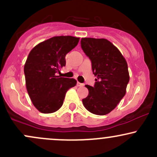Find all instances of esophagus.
I'll list each match as a JSON object with an SVG mask.
<instances>
[{"instance_id": "esophagus-1", "label": "esophagus", "mask_w": 157, "mask_h": 157, "mask_svg": "<svg viewBox=\"0 0 157 157\" xmlns=\"http://www.w3.org/2000/svg\"><path fill=\"white\" fill-rule=\"evenodd\" d=\"M77 86H80V87H83L84 86L83 83H79V82H77Z\"/></svg>"}]
</instances>
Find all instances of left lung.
Returning <instances> with one entry per match:
<instances>
[{"label":"left lung","mask_w":157,"mask_h":157,"mask_svg":"<svg viewBox=\"0 0 157 157\" xmlns=\"http://www.w3.org/2000/svg\"><path fill=\"white\" fill-rule=\"evenodd\" d=\"M80 44L91 60L92 72L96 77L94 86H85L89 95L83 104L92 113L108 114L126 95L129 81L127 62L120 50L106 39L85 37Z\"/></svg>","instance_id":"8db88e82"}]
</instances>
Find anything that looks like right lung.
<instances>
[{"instance_id":"1","label":"right lung","mask_w":157,"mask_h":157,"mask_svg":"<svg viewBox=\"0 0 157 157\" xmlns=\"http://www.w3.org/2000/svg\"><path fill=\"white\" fill-rule=\"evenodd\" d=\"M79 37L58 36L40 43L31 50L24 66L25 84L33 105L43 113H51L63 105L67 90L77 80L57 76L65 66V56L79 42Z\"/></svg>"}]
</instances>
